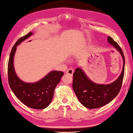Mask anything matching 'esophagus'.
Returning a JSON list of instances; mask_svg holds the SVG:
<instances>
[{
	"mask_svg": "<svg viewBox=\"0 0 133 133\" xmlns=\"http://www.w3.org/2000/svg\"><path fill=\"white\" fill-rule=\"evenodd\" d=\"M73 73H74V70L72 69H69L66 72V74L71 76V77H72V76L73 75Z\"/></svg>",
	"mask_w": 133,
	"mask_h": 133,
	"instance_id": "obj_1",
	"label": "esophagus"
}]
</instances>
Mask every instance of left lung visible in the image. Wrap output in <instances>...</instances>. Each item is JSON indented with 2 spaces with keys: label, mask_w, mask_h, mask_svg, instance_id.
<instances>
[{
  "label": "left lung",
  "mask_w": 133,
  "mask_h": 133,
  "mask_svg": "<svg viewBox=\"0 0 133 133\" xmlns=\"http://www.w3.org/2000/svg\"><path fill=\"white\" fill-rule=\"evenodd\" d=\"M108 41L120 52L123 59V68L116 81L108 85L95 84L91 81L81 68H77L73 74L72 88L82 105L89 109L101 107L106 105L118 94L124 75L125 59L120 46L110 36Z\"/></svg>",
  "instance_id": "obj_1"
}]
</instances>
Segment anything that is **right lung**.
I'll return each instance as SVG.
<instances>
[{
    "label": "right lung",
    "instance_id": "right-lung-1",
    "mask_svg": "<svg viewBox=\"0 0 133 133\" xmlns=\"http://www.w3.org/2000/svg\"><path fill=\"white\" fill-rule=\"evenodd\" d=\"M32 34L31 32L21 37L15 43L10 54L8 66V82L16 97L28 107L36 110L46 108L52 99L54 90L64 73L53 71L35 83H26L19 79L15 72L14 57L16 46Z\"/></svg>",
    "mask_w": 133,
    "mask_h": 133
}]
</instances>
